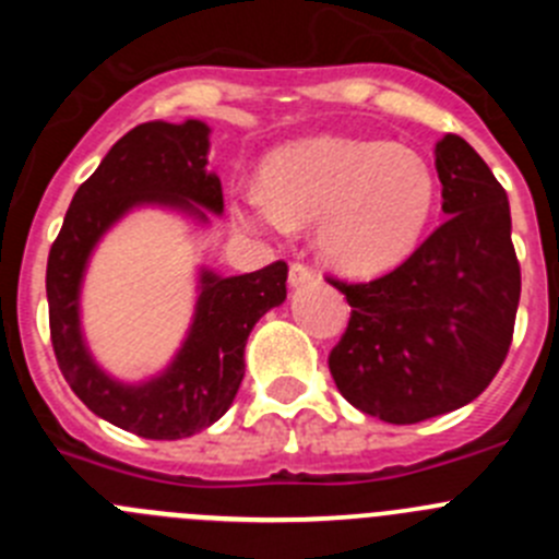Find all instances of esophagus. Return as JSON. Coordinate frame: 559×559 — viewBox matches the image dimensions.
Here are the masks:
<instances>
[{"label":"esophagus","mask_w":559,"mask_h":559,"mask_svg":"<svg viewBox=\"0 0 559 559\" xmlns=\"http://www.w3.org/2000/svg\"><path fill=\"white\" fill-rule=\"evenodd\" d=\"M313 269H308L305 263H290V271H288V283L290 288H299V285L310 283L313 280Z\"/></svg>","instance_id":"esophagus-1"}]
</instances>
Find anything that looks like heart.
Returning a JSON list of instances; mask_svg holds the SVG:
<instances>
[{
	"mask_svg": "<svg viewBox=\"0 0 559 559\" xmlns=\"http://www.w3.org/2000/svg\"><path fill=\"white\" fill-rule=\"evenodd\" d=\"M263 197L246 190L231 215L251 231L316 226V251L347 276H378L414 254L437 204V176L412 147L316 136L274 151Z\"/></svg>",
	"mask_w": 559,
	"mask_h": 559,
	"instance_id": "heart-1",
	"label": "heart"
}]
</instances>
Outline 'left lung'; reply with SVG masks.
Listing matches in <instances>:
<instances>
[{
  "label": "left lung",
  "instance_id": "1",
  "mask_svg": "<svg viewBox=\"0 0 559 559\" xmlns=\"http://www.w3.org/2000/svg\"><path fill=\"white\" fill-rule=\"evenodd\" d=\"M433 156L445 224L372 283L330 280L353 308L330 374L355 408L392 426L456 412L490 386L521 299L503 187L456 133Z\"/></svg>",
  "mask_w": 559,
  "mask_h": 559
}]
</instances>
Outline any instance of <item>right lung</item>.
<instances>
[{"label":"right lung","instance_id":"obj_1","mask_svg":"<svg viewBox=\"0 0 559 559\" xmlns=\"http://www.w3.org/2000/svg\"><path fill=\"white\" fill-rule=\"evenodd\" d=\"M212 128L201 120L142 122L128 131L69 204L49 249V335L72 392L97 417L145 439H185L229 412L246 372V341L254 324L285 302L288 265L221 276L199 269V296L181 347L147 380H120L92 355L83 335L81 294L88 260L106 231L142 206L179 212L206 226L224 215V190L210 165Z\"/></svg>","mask_w":559,"mask_h":559}]
</instances>
